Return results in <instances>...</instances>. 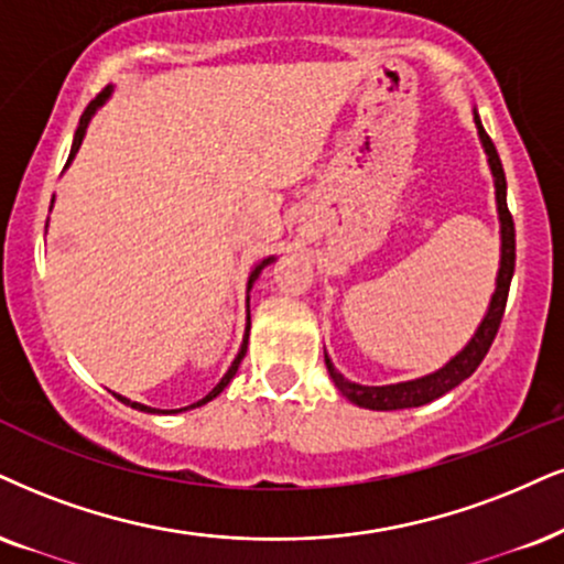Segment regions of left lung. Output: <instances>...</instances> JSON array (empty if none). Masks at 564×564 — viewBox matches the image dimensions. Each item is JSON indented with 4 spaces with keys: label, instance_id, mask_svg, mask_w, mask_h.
<instances>
[{
    "label": "left lung",
    "instance_id": "1",
    "mask_svg": "<svg viewBox=\"0 0 564 564\" xmlns=\"http://www.w3.org/2000/svg\"><path fill=\"white\" fill-rule=\"evenodd\" d=\"M476 128L478 135H481V143L486 149V156H489L491 175H495V187H497V208H499V221H502V261H499V274H497V290L491 295L489 311H486L481 326L476 329L474 339L457 352L455 358L449 360L447 366L440 368L436 373H429V377L415 379V381H402V384H389V387H364L356 384V381H347L343 373L332 366V360H326V371H329L332 381L339 392L345 394L347 400L356 402L360 408L368 410H402V408H419L426 405V402L442 398L449 389H455L460 381H465L470 373L481 366V360L489 352L491 343H495L499 324H502L505 305H507V293H510L512 271H516V221H512L510 208H507V180L502 162H499V154L491 143L489 133L484 130L481 120L476 115Z\"/></svg>",
    "mask_w": 564,
    "mask_h": 564
}]
</instances>
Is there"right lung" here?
Wrapping results in <instances>:
<instances>
[{
    "instance_id": "right-lung-1",
    "label": "right lung",
    "mask_w": 564,
    "mask_h": 564,
    "mask_svg": "<svg viewBox=\"0 0 564 564\" xmlns=\"http://www.w3.org/2000/svg\"><path fill=\"white\" fill-rule=\"evenodd\" d=\"M107 96H109V88H104V90H101V94H99V96H96V99L88 104V107H86V112H83V115H80V124H78V130H75V141H73V149H69V159H67V164H69V162H73V156H75V154H78V149H80V143H83V135H86V128H88V120H90V115H94V112H96V109H99V107H101V104H104V101H107ZM269 261H274V259H267V261H261V263H259V267H256L253 271H250V280H248V290H250V288H253L256 276H259V274H261V269H263V267H267V263H269ZM248 329H250V324H248ZM248 329H246V339H242V347H240L238 358H235V360H232V366H229V371L225 373V377H221V381H219V384H217V387H214V389H212V392H208L204 400L193 402V405H187V408H198V405H206V402H208V400H214V398H217V394L221 392V389H225V387L229 384V381H232V377H235V373H238V366H240V360H242V358H246V350H248ZM115 398H117V400H122V402H124V405H130V408H138V410H143V413H164V410H156V408L141 405V402H130V400H124V398H120V394H115ZM187 408H180V410H187ZM166 413H177V410H166Z\"/></svg>"
}]
</instances>
